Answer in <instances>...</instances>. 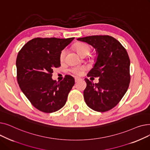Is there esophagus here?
Here are the masks:
<instances>
[{
	"instance_id": "34e87169",
	"label": "esophagus",
	"mask_w": 150,
	"mask_h": 150,
	"mask_svg": "<svg viewBox=\"0 0 150 150\" xmlns=\"http://www.w3.org/2000/svg\"><path fill=\"white\" fill-rule=\"evenodd\" d=\"M80 80H81V78H79V77H75V82H78V81H79Z\"/></svg>"
}]
</instances>
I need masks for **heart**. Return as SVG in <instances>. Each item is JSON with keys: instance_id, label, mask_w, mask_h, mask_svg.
I'll use <instances>...</instances> for the list:
<instances>
[{"instance_id": "obj_1", "label": "heart", "mask_w": 150, "mask_h": 150, "mask_svg": "<svg viewBox=\"0 0 150 150\" xmlns=\"http://www.w3.org/2000/svg\"><path fill=\"white\" fill-rule=\"evenodd\" d=\"M75 48L78 53L81 55L89 54L91 51V47L88 44L83 42H78L75 45ZM66 54V50L64 49L61 52L59 55V59L61 61H63L65 58ZM86 69L84 66H75L71 69V72L73 74L78 75H80L82 74L83 70Z\"/></svg>"}]
</instances>
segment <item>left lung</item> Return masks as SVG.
<instances>
[{"label": "left lung", "instance_id": "8db88e82", "mask_svg": "<svg viewBox=\"0 0 150 150\" xmlns=\"http://www.w3.org/2000/svg\"><path fill=\"white\" fill-rule=\"evenodd\" d=\"M96 50V63L88 76L98 77V83L88 78L84 91L86 105L97 112H106L115 107L127 91L129 81L130 60L126 49L110 36H89L77 39Z\"/></svg>", "mask_w": 150, "mask_h": 150}]
</instances>
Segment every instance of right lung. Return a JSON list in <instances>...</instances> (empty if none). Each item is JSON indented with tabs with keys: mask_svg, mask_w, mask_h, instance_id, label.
<instances>
[{
	"mask_svg": "<svg viewBox=\"0 0 150 150\" xmlns=\"http://www.w3.org/2000/svg\"><path fill=\"white\" fill-rule=\"evenodd\" d=\"M75 38H37L28 41L16 59L17 79L24 95L36 109L46 113L58 111L66 103L75 84L74 77L52 79L53 69L61 66V52Z\"/></svg>",
	"mask_w": 150,
	"mask_h": 150,
	"instance_id": "right-lung-1",
	"label": "right lung"
}]
</instances>
